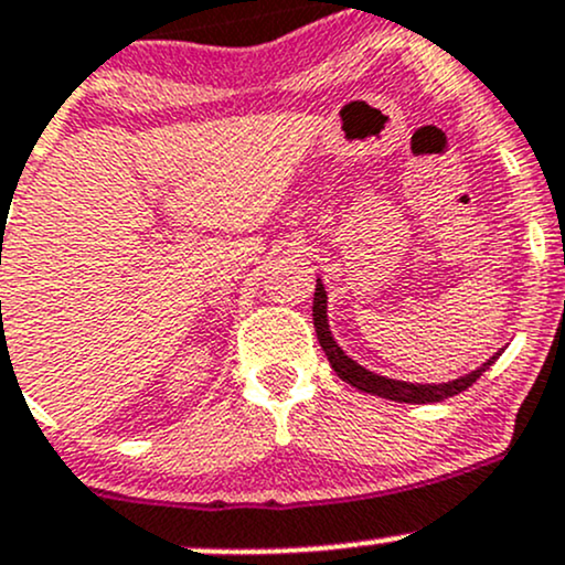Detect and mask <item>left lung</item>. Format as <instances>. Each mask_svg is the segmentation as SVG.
<instances>
[{"mask_svg": "<svg viewBox=\"0 0 565 565\" xmlns=\"http://www.w3.org/2000/svg\"><path fill=\"white\" fill-rule=\"evenodd\" d=\"M313 327H316V334H319L321 349H324L327 359H330L334 373L343 377L345 383H351L353 388H359V392L373 394V396H383V399L415 402V405H426V402H443V399H448V396H456V394L467 392V388L472 386L477 377H480L493 364V359H488V362L482 364L480 370H475V373L458 377V381L443 383V386H420V383H402V381H392V377H383V375L370 373V370L359 367V364L353 362V359L345 356L343 349H340V345L334 343V338H332V332H330V324H327V295H324V287H321V281L316 284V295H313Z\"/></svg>", "mask_w": 565, "mask_h": 565, "instance_id": "1", "label": "left lung"}]
</instances>
